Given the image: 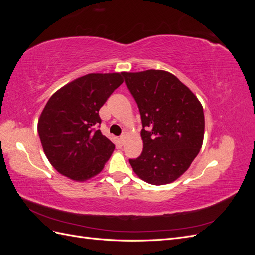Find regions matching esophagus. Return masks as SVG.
Segmentation results:
<instances>
[{
	"instance_id": "1",
	"label": "esophagus",
	"mask_w": 255,
	"mask_h": 255,
	"mask_svg": "<svg viewBox=\"0 0 255 255\" xmlns=\"http://www.w3.org/2000/svg\"><path fill=\"white\" fill-rule=\"evenodd\" d=\"M125 139H126V135L122 134V135L120 136V138H119V140H120L121 143H123V142H125Z\"/></svg>"
}]
</instances>
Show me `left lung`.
Masks as SVG:
<instances>
[{
	"instance_id": "1",
	"label": "left lung",
	"mask_w": 255,
	"mask_h": 255,
	"mask_svg": "<svg viewBox=\"0 0 255 255\" xmlns=\"http://www.w3.org/2000/svg\"><path fill=\"white\" fill-rule=\"evenodd\" d=\"M123 76L142 122V153L129 164L146 183H171L187 170L201 149L203 107L170 72L151 69L123 72Z\"/></svg>"
}]
</instances>
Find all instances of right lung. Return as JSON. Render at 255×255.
Instances as JSON below:
<instances>
[{
	"mask_svg": "<svg viewBox=\"0 0 255 255\" xmlns=\"http://www.w3.org/2000/svg\"><path fill=\"white\" fill-rule=\"evenodd\" d=\"M121 73H90L65 85L45 104L38 134L51 165L84 182L102 171L115 144L96 128L99 111L123 83Z\"/></svg>",
	"mask_w": 255,
	"mask_h": 255,
	"instance_id": "obj_1",
	"label": "right lung"
}]
</instances>
